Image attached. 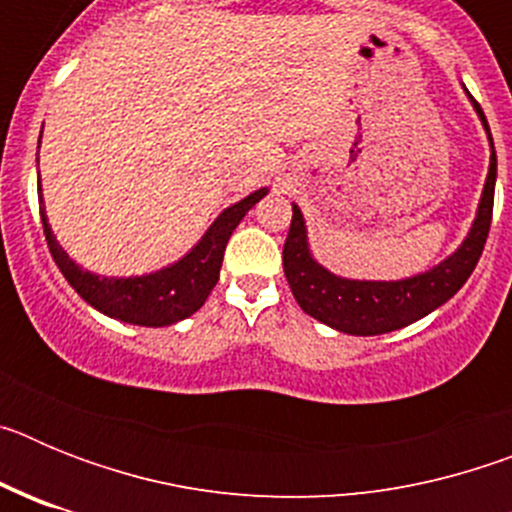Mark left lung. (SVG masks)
<instances>
[{
    "label": "left lung",
    "instance_id": "8db88e82",
    "mask_svg": "<svg viewBox=\"0 0 512 512\" xmlns=\"http://www.w3.org/2000/svg\"><path fill=\"white\" fill-rule=\"evenodd\" d=\"M474 110L490 138V171H487L482 200H479L477 217L469 228V235L449 259H443L433 269L400 279V282H359V279L336 277L312 259L310 246H307L305 217H302L300 207L292 205V223H289L282 253L284 277H287L297 305L310 318L348 333V336H379V333H390V330L405 328V325L425 318L428 312L449 302L464 287L479 256L485 251L497 179V156L490 125H487L485 115L479 112V104H474Z\"/></svg>",
    "mask_w": 512,
    "mask_h": 512
}]
</instances>
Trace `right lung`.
Wrapping results in <instances>:
<instances>
[{
  "label": "right lung",
  "mask_w": 512,
  "mask_h": 512,
  "mask_svg": "<svg viewBox=\"0 0 512 512\" xmlns=\"http://www.w3.org/2000/svg\"><path fill=\"white\" fill-rule=\"evenodd\" d=\"M269 189H256L248 194L246 200L235 202L228 210L217 215L215 223L207 228L200 243L176 261V264L164 266V269L143 274V277H99L92 271L81 269L76 261L69 259V253L58 246L56 235L45 210H40L43 220V233L51 256L66 282L79 292L81 300H87L94 310L110 315V318L122 320V323L146 325V328H161V325H174L179 320L189 318L205 305L212 287L220 279V266H223V253L228 246V238L248 210L264 197ZM43 205V194H40Z\"/></svg>",
  "instance_id": "1"
}]
</instances>
